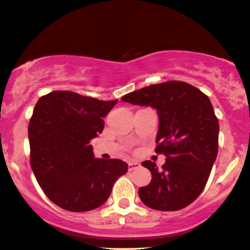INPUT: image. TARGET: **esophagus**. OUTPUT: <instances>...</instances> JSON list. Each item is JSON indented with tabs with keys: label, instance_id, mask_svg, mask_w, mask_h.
I'll use <instances>...</instances> for the list:
<instances>
[{
	"label": "esophagus",
	"instance_id": "1",
	"mask_svg": "<svg viewBox=\"0 0 250 250\" xmlns=\"http://www.w3.org/2000/svg\"><path fill=\"white\" fill-rule=\"evenodd\" d=\"M140 167V163L137 161H130L128 162V170H134V169L139 168Z\"/></svg>",
	"mask_w": 250,
	"mask_h": 250
}]
</instances>
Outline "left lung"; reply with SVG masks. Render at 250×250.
<instances>
[{"label":"left lung","mask_w":250,"mask_h":250,"mask_svg":"<svg viewBox=\"0 0 250 250\" xmlns=\"http://www.w3.org/2000/svg\"><path fill=\"white\" fill-rule=\"evenodd\" d=\"M134 105L152 106L159 115L155 152L166 155L159 169L152 161L141 166L152 172L139 197L150 208L178 211L204 190L218 154L219 123L210 98L189 83L168 81L122 97Z\"/></svg>","instance_id":"obj_1"}]
</instances>
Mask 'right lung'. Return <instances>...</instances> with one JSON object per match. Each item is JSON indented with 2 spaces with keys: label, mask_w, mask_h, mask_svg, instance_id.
<instances>
[{
  "label": "right lung",
  "mask_w": 250,
  "mask_h": 250,
  "mask_svg": "<svg viewBox=\"0 0 250 250\" xmlns=\"http://www.w3.org/2000/svg\"><path fill=\"white\" fill-rule=\"evenodd\" d=\"M118 100L100 101L73 91H53L37 102L29 124L30 162L47 198L70 212L103 205L127 172L118 159H96L90 140Z\"/></svg>",
  "instance_id": "1"
}]
</instances>
